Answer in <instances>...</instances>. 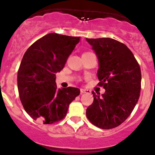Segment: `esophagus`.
Segmentation results:
<instances>
[{
	"label": "esophagus",
	"instance_id": "esophagus-1",
	"mask_svg": "<svg viewBox=\"0 0 155 155\" xmlns=\"http://www.w3.org/2000/svg\"><path fill=\"white\" fill-rule=\"evenodd\" d=\"M80 92H81V94H84V93H91V91H90V90H88V89L81 88V89H80Z\"/></svg>",
	"mask_w": 155,
	"mask_h": 155
}]
</instances>
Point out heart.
Wrapping results in <instances>:
<instances>
[{"mask_svg": "<svg viewBox=\"0 0 155 155\" xmlns=\"http://www.w3.org/2000/svg\"><path fill=\"white\" fill-rule=\"evenodd\" d=\"M85 53H86V52H85Z\"/></svg>", "mask_w": 155, "mask_h": 155, "instance_id": "1", "label": "heart"}]
</instances>
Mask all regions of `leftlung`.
Here are the masks:
<instances>
[{
    "label": "left lung",
    "instance_id": "obj_1",
    "mask_svg": "<svg viewBox=\"0 0 155 155\" xmlns=\"http://www.w3.org/2000/svg\"><path fill=\"white\" fill-rule=\"evenodd\" d=\"M98 59V85L106 91L100 96L92 92L94 102L86 116L94 125L112 129L122 124L138 102L141 70L132 51L112 38L87 39Z\"/></svg>",
    "mask_w": 155,
    "mask_h": 155
}]
</instances>
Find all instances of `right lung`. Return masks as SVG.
<instances>
[{"label":"right lung","instance_id":"obj_1","mask_svg":"<svg viewBox=\"0 0 155 155\" xmlns=\"http://www.w3.org/2000/svg\"><path fill=\"white\" fill-rule=\"evenodd\" d=\"M80 37L48 34L28 48L18 71L19 97L34 120L53 124L63 119L69 105L80 94L77 87L58 88L55 74L64 67Z\"/></svg>","mask_w":155,"mask_h":155}]
</instances>
